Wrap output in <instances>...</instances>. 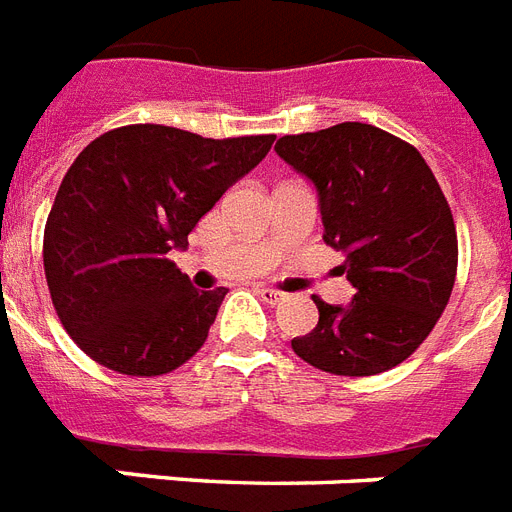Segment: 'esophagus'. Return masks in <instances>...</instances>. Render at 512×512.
<instances>
[{"instance_id":"esophagus-1","label":"esophagus","mask_w":512,"mask_h":512,"mask_svg":"<svg viewBox=\"0 0 512 512\" xmlns=\"http://www.w3.org/2000/svg\"><path fill=\"white\" fill-rule=\"evenodd\" d=\"M259 296L267 301V304H282L285 298H288V293H282V290L277 288H259Z\"/></svg>"}]
</instances>
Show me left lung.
Masks as SVG:
<instances>
[{"instance_id":"8db88e82","label":"left lung","mask_w":512,"mask_h":512,"mask_svg":"<svg viewBox=\"0 0 512 512\" xmlns=\"http://www.w3.org/2000/svg\"><path fill=\"white\" fill-rule=\"evenodd\" d=\"M282 161L320 192L322 240L346 256L349 306L314 296L320 322L290 346L333 375H378L415 354L447 309L457 275L449 203L418 147L372 124L285 134Z\"/></svg>"}]
</instances>
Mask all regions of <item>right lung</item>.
Returning <instances> with one entry per match:
<instances>
[{"label": "right lung", "instance_id": "obj_1", "mask_svg": "<svg viewBox=\"0 0 512 512\" xmlns=\"http://www.w3.org/2000/svg\"><path fill=\"white\" fill-rule=\"evenodd\" d=\"M275 134L208 140L129 124L89 142L44 227L57 317L87 357L155 378L206 343L227 288L195 290L169 259L216 200L269 153Z\"/></svg>", "mask_w": 512, "mask_h": 512}]
</instances>
